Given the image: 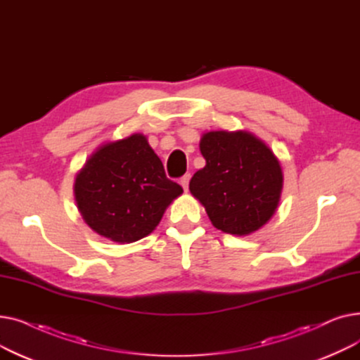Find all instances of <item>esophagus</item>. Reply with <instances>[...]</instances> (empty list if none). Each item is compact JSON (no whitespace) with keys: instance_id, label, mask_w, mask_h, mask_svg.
<instances>
[{"instance_id":"obj_1","label":"esophagus","mask_w":360,"mask_h":360,"mask_svg":"<svg viewBox=\"0 0 360 360\" xmlns=\"http://www.w3.org/2000/svg\"><path fill=\"white\" fill-rule=\"evenodd\" d=\"M190 179H191V175H190V174H186V175H184V176L181 178V181H179V184L182 185V188H184V191H185V193L188 191V185H190Z\"/></svg>"}]
</instances>
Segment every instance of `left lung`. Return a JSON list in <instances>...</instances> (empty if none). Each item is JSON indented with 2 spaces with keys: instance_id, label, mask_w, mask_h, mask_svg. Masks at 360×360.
Here are the masks:
<instances>
[{
  "instance_id": "left-lung-1",
  "label": "left lung",
  "mask_w": 360,
  "mask_h": 360,
  "mask_svg": "<svg viewBox=\"0 0 360 360\" xmlns=\"http://www.w3.org/2000/svg\"><path fill=\"white\" fill-rule=\"evenodd\" d=\"M205 166L190 182L216 229L247 236L266 224L280 201L283 172L270 147L252 132L209 131L200 140Z\"/></svg>"
}]
</instances>
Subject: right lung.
<instances>
[{"label": "right lung", "mask_w": 360, "mask_h": 360, "mask_svg": "<svg viewBox=\"0 0 360 360\" xmlns=\"http://www.w3.org/2000/svg\"><path fill=\"white\" fill-rule=\"evenodd\" d=\"M182 193L166 178L162 160L140 132L99 146L74 181L83 220L93 232L117 243L150 235Z\"/></svg>", "instance_id": "right-lung-1"}]
</instances>
